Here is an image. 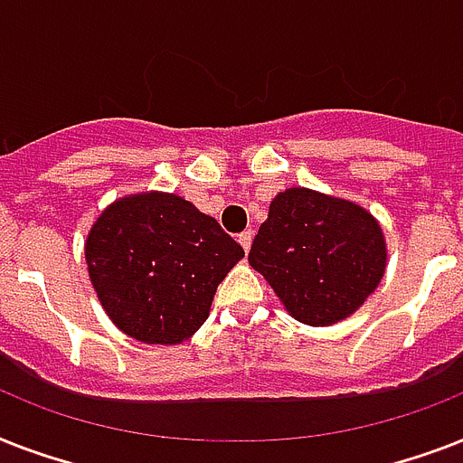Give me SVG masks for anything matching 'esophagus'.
Wrapping results in <instances>:
<instances>
[{
  "label": "esophagus",
  "mask_w": 463,
  "mask_h": 463,
  "mask_svg": "<svg viewBox=\"0 0 463 463\" xmlns=\"http://www.w3.org/2000/svg\"><path fill=\"white\" fill-rule=\"evenodd\" d=\"M252 240H254V231H245L238 238V242L242 245V250H245V252H250V247H252Z\"/></svg>",
  "instance_id": "esophagus-1"
}]
</instances>
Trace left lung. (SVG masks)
I'll return each instance as SVG.
<instances>
[{
    "label": "left lung",
    "mask_w": 463,
    "mask_h": 463,
    "mask_svg": "<svg viewBox=\"0 0 463 463\" xmlns=\"http://www.w3.org/2000/svg\"><path fill=\"white\" fill-rule=\"evenodd\" d=\"M250 267L267 279L290 317L329 326L358 312L380 286L387 240L360 203L290 187L269 203Z\"/></svg>",
    "instance_id": "1"
}]
</instances>
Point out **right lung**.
Instances as JSON below:
<instances>
[{
    "label": "right lung",
    "instance_id": "obj_1",
    "mask_svg": "<svg viewBox=\"0 0 463 463\" xmlns=\"http://www.w3.org/2000/svg\"><path fill=\"white\" fill-rule=\"evenodd\" d=\"M83 252L112 324L158 345L194 336L218 283L245 257L216 218L167 192L115 199L90 225Z\"/></svg>",
    "mask_w": 463,
    "mask_h": 463
}]
</instances>
